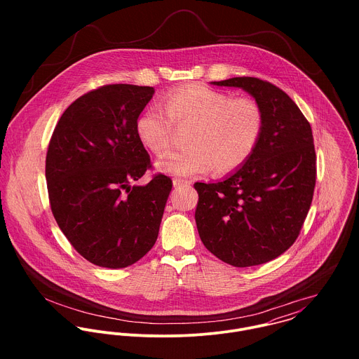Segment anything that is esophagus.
<instances>
[{
  "mask_svg": "<svg viewBox=\"0 0 359 359\" xmlns=\"http://www.w3.org/2000/svg\"><path fill=\"white\" fill-rule=\"evenodd\" d=\"M189 184H191V181H188V180H180V178H174V180H172V185H174V187L189 185Z\"/></svg>",
  "mask_w": 359,
  "mask_h": 359,
  "instance_id": "esophagus-1",
  "label": "esophagus"
}]
</instances>
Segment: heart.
Segmentation results:
<instances>
[{"instance_id": "1", "label": "heart", "mask_w": 359, "mask_h": 359, "mask_svg": "<svg viewBox=\"0 0 359 359\" xmlns=\"http://www.w3.org/2000/svg\"><path fill=\"white\" fill-rule=\"evenodd\" d=\"M158 107L145 109L135 121L140 141L151 152H164L172 135V124L191 126L185 137L188 148L164 154L156 163L158 171L189 177L207 172H229L248 161L259 142L264 116L252 98H232L203 86H189L168 93Z\"/></svg>"}]
</instances>
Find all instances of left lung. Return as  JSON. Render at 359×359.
Segmentation results:
<instances>
[{"label": "left lung", "instance_id": "left-lung-1", "mask_svg": "<svg viewBox=\"0 0 359 359\" xmlns=\"http://www.w3.org/2000/svg\"><path fill=\"white\" fill-rule=\"evenodd\" d=\"M211 84L250 94L264 127L245 164L219 181L195 184L196 226L205 249L224 262L259 265L296 242L307 217L316 180L312 130L292 98L268 81L233 77Z\"/></svg>", "mask_w": 359, "mask_h": 359}]
</instances>
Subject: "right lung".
<instances>
[{"label": "right lung", "mask_w": 359, "mask_h": 359, "mask_svg": "<svg viewBox=\"0 0 359 359\" xmlns=\"http://www.w3.org/2000/svg\"><path fill=\"white\" fill-rule=\"evenodd\" d=\"M154 87L111 84L90 91L60 116L46 158L51 210L72 246L103 268H126L156 243L172 181L152 167L135 121Z\"/></svg>", "instance_id": "right-lung-1"}]
</instances>
